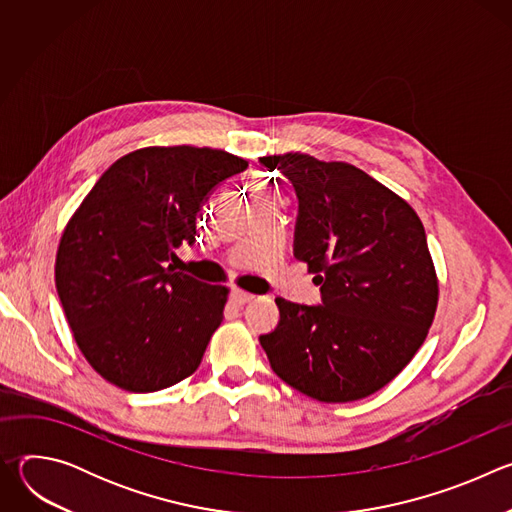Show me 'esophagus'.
Returning a JSON list of instances; mask_svg holds the SVG:
<instances>
[{"mask_svg":"<svg viewBox=\"0 0 512 512\" xmlns=\"http://www.w3.org/2000/svg\"><path fill=\"white\" fill-rule=\"evenodd\" d=\"M231 298H233V302L235 304H239V306H245V304H249V302H253V294H247V291H241V289H233L231 291Z\"/></svg>","mask_w":512,"mask_h":512,"instance_id":"1","label":"esophagus"}]
</instances>
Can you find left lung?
Returning <instances> with one entry per match:
<instances>
[{
	"label": "left lung",
	"mask_w": 512,
	"mask_h": 512,
	"mask_svg": "<svg viewBox=\"0 0 512 512\" xmlns=\"http://www.w3.org/2000/svg\"><path fill=\"white\" fill-rule=\"evenodd\" d=\"M298 196L294 255L316 273L322 304L275 298L279 324L261 334L273 373L324 403L369 397L423 344L437 277L415 210L344 162L306 154L259 158Z\"/></svg>",
	"instance_id": "obj_1"
}]
</instances>
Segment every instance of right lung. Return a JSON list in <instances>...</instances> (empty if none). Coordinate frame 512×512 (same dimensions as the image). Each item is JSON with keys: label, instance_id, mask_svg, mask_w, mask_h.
I'll return each mask as SVG.
<instances>
[{"label": "right lung", "instance_id": "obj_1", "mask_svg": "<svg viewBox=\"0 0 512 512\" xmlns=\"http://www.w3.org/2000/svg\"><path fill=\"white\" fill-rule=\"evenodd\" d=\"M223 150L143 148L117 160L68 221L56 291L91 367L109 383L152 393L190 377L223 322L229 289L170 263L194 245L212 190L247 170Z\"/></svg>", "mask_w": 512, "mask_h": 512}]
</instances>
